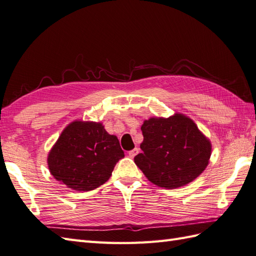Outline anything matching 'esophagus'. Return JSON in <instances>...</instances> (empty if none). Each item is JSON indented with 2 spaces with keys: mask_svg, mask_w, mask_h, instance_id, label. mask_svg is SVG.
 Masks as SVG:
<instances>
[{
  "mask_svg": "<svg viewBox=\"0 0 256 256\" xmlns=\"http://www.w3.org/2000/svg\"><path fill=\"white\" fill-rule=\"evenodd\" d=\"M140 152V149L138 148H135L133 150H130V152H128V156H130V158H134V156Z\"/></svg>",
  "mask_w": 256,
  "mask_h": 256,
  "instance_id": "34e87169",
  "label": "esophagus"
}]
</instances>
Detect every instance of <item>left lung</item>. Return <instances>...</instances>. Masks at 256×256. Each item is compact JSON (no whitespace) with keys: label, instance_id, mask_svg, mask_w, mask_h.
Wrapping results in <instances>:
<instances>
[{"label":"left lung","instance_id":"obj_1","mask_svg":"<svg viewBox=\"0 0 256 256\" xmlns=\"http://www.w3.org/2000/svg\"><path fill=\"white\" fill-rule=\"evenodd\" d=\"M140 128L142 152L135 156L134 161L152 184L180 188L194 180L208 166L211 140L184 114L152 116Z\"/></svg>","mask_w":256,"mask_h":256}]
</instances>
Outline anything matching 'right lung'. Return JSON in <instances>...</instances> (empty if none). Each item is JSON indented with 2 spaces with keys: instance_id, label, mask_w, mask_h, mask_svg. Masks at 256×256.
<instances>
[{
  "instance_id": "1",
  "label": "right lung",
  "mask_w": 256,
  "mask_h": 256,
  "mask_svg": "<svg viewBox=\"0 0 256 256\" xmlns=\"http://www.w3.org/2000/svg\"><path fill=\"white\" fill-rule=\"evenodd\" d=\"M123 156L118 137L110 135L102 122L74 120L50 150L48 166L60 184L76 192H90L110 178Z\"/></svg>"
}]
</instances>
